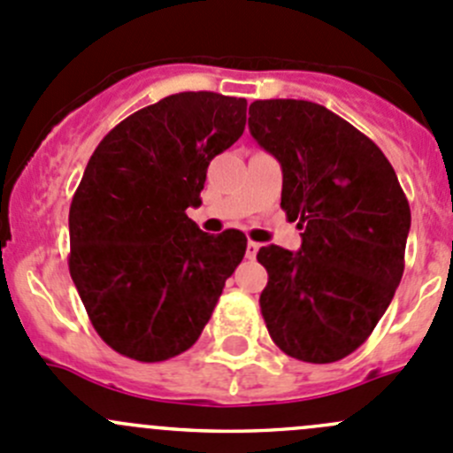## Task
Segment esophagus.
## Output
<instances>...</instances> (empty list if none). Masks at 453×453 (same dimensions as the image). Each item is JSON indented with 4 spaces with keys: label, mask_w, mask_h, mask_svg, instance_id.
Wrapping results in <instances>:
<instances>
[{
    "label": "esophagus",
    "mask_w": 453,
    "mask_h": 453,
    "mask_svg": "<svg viewBox=\"0 0 453 453\" xmlns=\"http://www.w3.org/2000/svg\"><path fill=\"white\" fill-rule=\"evenodd\" d=\"M257 250H259V244H257V242L249 240V244H246V257H249V259H255V255H257Z\"/></svg>",
    "instance_id": "obj_1"
}]
</instances>
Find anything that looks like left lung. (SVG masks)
<instances>
[{"label":"left lung","instance_id":"left-lung-1","mask_svg":"<svg viewBox=\"0 0 453 453\" xmlns=\"http://www.w3.org/2000/svg\"><path fill=\"white\" fill-rule=\"evenodd\" d=\"M255 141L281 165V209L302 228L297 253L262 246L259 308L275 346L306 364L355 352L388 311L405 268L410 203L383 151L311 101L249 107Z\"/></svg>","mask_w":453,"mask_h":453}]
</instances>
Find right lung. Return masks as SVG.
<instances>
[{
    "instance_id": "obj_1",
    "label": "right lung",
    "mask_w": 453,
    "mask_h": 453,
    "mask_svg": "<svg viewBox=\"0 0 453 453\" xmlns=\"http://www.w3.org/2000/svg\"><path fill=\"white\" fill-rule=\"evenodd\" d=\"M246 125V101L180 92L120 120L94 150L70 204V275L98 337L156 364L198 342L246 235H209L198 207L213 156Z\"/></svg>"
}]
</instances>
